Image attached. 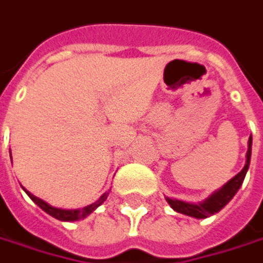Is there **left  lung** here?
Wrapping results in <instances>:
<instances>
[{"label":"left lung","mask_w":263,"mask_h":263,"mask_svg":"<svg viewBox=\"0 0 263 263\" xmlns=\"http://www.w3.org/2000/svg\"><path fill=\"white\" fill-rule=\"evenodd\" d=\"M250 156H252V135H250L249 143H247L245 167L234 178H231L227 184H223L221 189L216 190L215 193H212L208 199L200 201V203H189V201L171 199V197H166V201L178 213L187 215V216H191V218H197V219H204V218H209L212 215L218 213L230 200L234 197L235 193L241 187L246 174H247V169H249V165H250Z\"/></svg>","instance_id":"left-lung-1"}]
</instances>
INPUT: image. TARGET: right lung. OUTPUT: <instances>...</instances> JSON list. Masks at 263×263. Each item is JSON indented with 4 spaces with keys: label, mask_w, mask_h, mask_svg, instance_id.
<instances>
[{
    "label": "right lung",
    "mask_w": 263,
    "mask_h": 263,
    "mask_svg": "<svg viewBox=\"0 0 263 263\" xmlns=\"http://www.w3.org/2000/svg\"><path fill=\"white\" fill-rule=\"evenodd\" d=\"M26 191V194H28L29 197L32 199V201H35L38 206H40L41 209L44 212H47L48 215H51L52 218H55V219H59V221H64V222H73V221H79V219H84L86 218L89 213H92V212L97 209L98 206H101L106 199H107V196H109V191L107 193H104L97 201H94L92 204H89V206H85V208H82V209H60V208H54L51 204H48L47 201H44L40 197H36V196H33L32 193H29L28 190L23 189Z\"/></svg>",
    "instance_id": "add662e5"
}]
</instances>
